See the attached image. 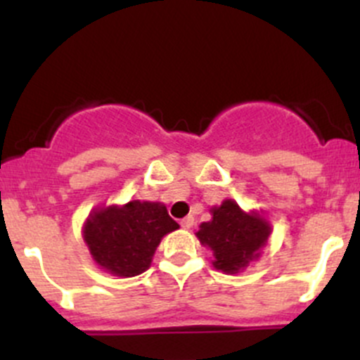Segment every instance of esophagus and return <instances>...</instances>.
Returning a JSON list of instances; mask_svg holds the SVG:
<instances>
[{
  "label": "esophagus",
  "mask_w": 360,
  "mask_h": 360,
  "mask_svg": "<svg viewBox=\"0 0 360 360\" xmlns=\"http://www.w3.org/2000/svg\"><path fill=\"white\" fill-rule=\"evenodd\" d=\"M193 223H195L193 216H186V218L181 219V226H183V229H191V226H193Z\"/></svg>",
  "instance_id": "1"
}]
</instances>
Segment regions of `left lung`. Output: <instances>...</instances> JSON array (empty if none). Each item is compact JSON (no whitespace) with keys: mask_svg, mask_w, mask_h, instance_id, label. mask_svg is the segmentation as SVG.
I'll list each match as a JSON object with an SVG mask.
<instances>
[{"mask_svg":"<svg viewBox=\"0 0 360 360\" xmlns=\"http://www.w3.org/2000/svg\"><path fill=\"white\" fill-rule=\"evenodd\" d=\"M211 214V221H204L198 229V240L212 250V265L218 271L240 273L260 257L271 236V225L258 212H244L230 198L212 207Z\"/></svg>","mask_w":360,"mask_h":360,"instance_id":"1","label":"left lung"}]
</instances>
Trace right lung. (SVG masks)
I'll use <instances>...</instances> for the list:
<instances>
[{
    "instance_id": "add662e5",
    "label": "right lung",
    "mask_w": 360,
    "mask_h": 360,
    "mask_svg": "<svg viewBox=\"0 0 360 360\" xmlns=\"http://www.w3.org/2000/svg\"><path fill=\"white\" fill-rule=\"evenodd\" d=\"M177 229L163 204L131 200L95 209L84 223V243L103 271L131 278L149 269L162 237Z\"/></svg>"
}]
</instances>
